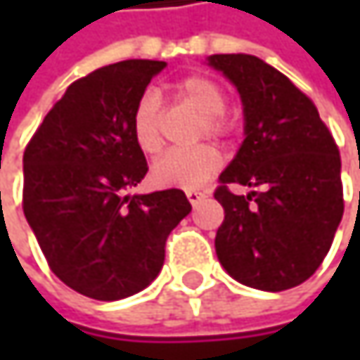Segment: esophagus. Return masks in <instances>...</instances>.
<instances>
[{
	"label": "esophagus",
	"mask_w": 360,
	"mask_h": 360,
	"mask_svg": "<svg viewBox=\"0 0 360 360\" xmlns=\"http://www.w3.org/2000/svg\"><path fill=\"white\" fill-rule=\"evenodd\" d=\"M185 195H187V200L195 206V204H200L204 198H206V191H198V189H189V191H185Z\"/></svg>",
	"instance_id": "esophagus-1"
}]
</instances>
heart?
<instances>
[{
    "instance_id": "1",
    "label": "heart",
    "mask_w": 360,
    "mask_h": 360,
    "mask_svg": "<svg viewBox=\"0 0 360 360\" xmlns=\"http://www.w3.org/2000/svg\"><path fill=\"white\" fill-rule=\"evenodd\" d=\"M181 102L202 114L198 124V137L208 135L214 139H223L231 131V122L225 116L227 98L225 91L208 77L191 75L181 79L175 87ZM131 133L137 148L156 156L162 146V110L158 96L148 91L143 94L131 116ZM221 169V154L214 146L200 143L187 150H171L160 156L152 167V179L165 187H181V189H198L206 185Z\"/></svg>"
}]
</instances>
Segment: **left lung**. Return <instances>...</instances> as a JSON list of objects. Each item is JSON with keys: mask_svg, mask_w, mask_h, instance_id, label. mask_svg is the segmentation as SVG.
I'll use <instances>...</instances> for the list:
<instances>
[{"mask_svg": "<svg viewBox=\"0 0 360 360\" xmlns=\"http://www.w3.org/2000/svg\"><path fill=\"white\" fill-rule=\"evenodd\" d=\"M208 64L238 87L246 120L214 189L225 210L219 262L256 290L296 288L321 266L344 214L338 146L313 100L277 68L248 53H214ZM229 184L261 189L236 196Z\"/></svg>", "mask_w": 360, "mask_h": 360, "instance_id": "left-lung-1", "label": "left lung"}]
</instances>
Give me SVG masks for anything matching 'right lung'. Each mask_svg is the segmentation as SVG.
Instances as JSON below:
<instances>
[{
	"mask_svg": "<svg viewBox=\"0 0 360 360\" xmlns=\"http://www.w3.org/2000/svg\"><path fill=\"white\" fill-rule=\"evenodd\" d=\"M165 66L124 60L75 81L25 150V217L53 275L94 300L148 288L169 233L191 212L181 189L124 195L148 173L133 108Z\"/></svg>",
	"mask_w": 360,
	"mask_h": 360,
	"instance_id": "1",
	"label": "right lung"
}]
</instances>
